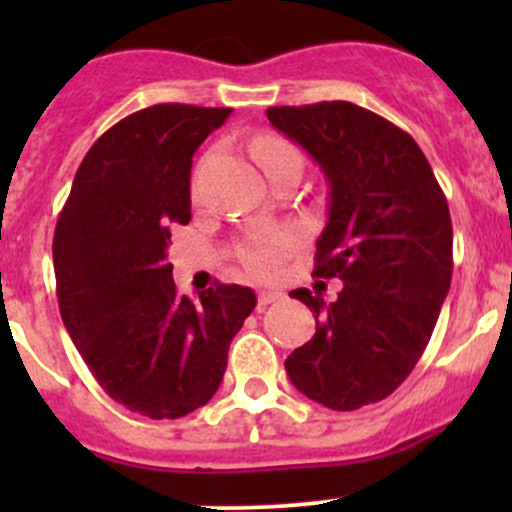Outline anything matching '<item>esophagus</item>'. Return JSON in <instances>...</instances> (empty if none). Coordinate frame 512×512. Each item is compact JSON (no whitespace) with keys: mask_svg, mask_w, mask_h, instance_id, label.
<instances>
[{"mask_svg":"<svg viewBox=\"0 0 512 512\" xmlns=\"http://www.w3.org/2000/svg\"><path fill=\"white\" fill-rule=\"evenodd\" d=\"M282 297H285V294L275 292V289H260V292H257V307H267V304L272 302H280Z\"/></svg>","mask_w":512,"mask_h":512,"instance_id":"esophagus-1","label":"esophagus"}]
</instances>
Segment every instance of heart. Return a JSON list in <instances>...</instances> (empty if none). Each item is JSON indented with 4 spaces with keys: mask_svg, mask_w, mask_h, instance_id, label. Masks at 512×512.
I'll list each match as a JSON object with an SVG mask.
<instances>
[{
    "mask_svg": "<svg viewBox=\"0 0 512 512\" xmlns=\"http://www.w3.org/2000/svg\"><path fill=\"white\" fill-rule=\"evenodd\" d=\"M252 156L260 160L262 168H265L267 173H270L275 165L285 163V160H302V153L282 136H275V133H265V136L255 138V143H252ZM287 245L289 237L285 235L257 237V240H252L250 245L242 250V262H245L247 270L255 272V275L270 277L275 275L277 267H280Z\"/></svg>",
    "mask_w": 512,
    "mask_h": 512,
    "instance_id": "1",
    "label": "heart"
}]
</instances>
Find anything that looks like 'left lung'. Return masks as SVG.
I'll return each mask as SVG.
<instances>
[{"label":"left lung","mask_w":512,"mask_h":512,"mask_svg":"<svg viewBox=\"0 0 512 512\" xmlns=\"http://www.w3.org/2000/svg\"><path fill=\"white\" fill-rule=\"evenodd\" d=\"M267 118L329 183L314 275L339 277L334 302L299 287L317 332L287 356L307 399L354 411L394 394L421 359L453 272L446 195L418 143L349 101L272 106Z\"/></svg>","instance_id":"obj_1"}]
</instances>
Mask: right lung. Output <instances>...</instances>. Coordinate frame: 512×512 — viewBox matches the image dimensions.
I'll list each match as a JSON object with an SVG mask.
<instances>
[{
	"mask_svg": "<svg viewBox=\"0 0 512 512\" xmlns=\"http://www.w3.org/2000/svg\"><path fill=\"white\" fill-rule=\"evenodd\" d=\"M232 108L156 103L108 128L76 170L54 232L64 327L101 389L128 411L180 418L213 399L250 287L178 294L170 227L190 220V168Z\"/></svg>",
	"mask_w": 512,
	"mask_h": 512,
	"instance_id": "obj_1",
	"label": "right lung"
}]
</instances>
